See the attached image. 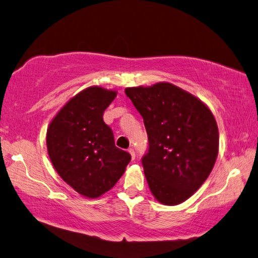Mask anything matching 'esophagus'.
Segmentation results:
<instances>
[{
  "label": "esophagus",
  "instance_id": "esophagus-1",
  "mask_svg": "<svg viewBox=\"0 0 258 258\" xmlns=\"http://www.w3.org/2000/svg\"><path fill=\"white\" fill-rule=\"evenodd\" d=\"M128 152L131 154V156H132V159H134V158H135V151H134L133 148H130Z\"/></svg>",
  "mask_w": 258,
  "mask_h": 258
}]
</instances>
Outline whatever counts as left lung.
I'll use <instances>...</instances> for the list:
<instances>
[{
	"label": "left lung",
	"mask_w": 258,
	"mask_h": 258,
	"mask_svg": "<svg viewBox=\"0 0 258 258\" xmlns=\"http://www.w3.org/2000/svg\"><path fill=\"white\" fill-rule=\"evenodd\" d=\"M145 121L148 149L142 157L152 195L165 205L186 200L206 181L218 152V130L211 110L169 83L128 87Z\"/></svg>",
	"instance_id": "1"
}]
</instances>
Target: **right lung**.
Masks as SVG:
<instances>
[{"mask_svg":"<svg viewBox=\"0 0 258 258\" xmlns=\"http://www.w3.org/2000/svg\"><path fill=\"white\" fill-rule=\"evenodd\" d=\"M115 91L89 87L74 97L51 121L46 133L50 159L74 190L97 198L110 190L125 172L131 155L115 146L103 112Z\"/></svg>","mask_w":258,"mask_h":258,"instance_id":"obj_1","label":"right lung"}]
</instances>
